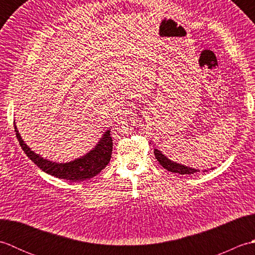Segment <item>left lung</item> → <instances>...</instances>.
Wrapping results in <instances>:
<instances>
[{
	"instance_id": "left-lung-1",
	"label": "left lung",
	"mask_w": 255,
	"mask_h": 255,
	"mask_svg": "<svg viewBox=\"0 0 255 255\" xmlns=\"http://www.w3.org/2000/svg\"><path fill=\"white\" fill-rule=\"evenodd\" d=\"M154 155H155V159L159 161V163L163 166L165 170L170 171L172 173H178V174H194V173L199 172V170H197V169H193V167L176 163V162L167 159L166 156L158 149H154ZM210 170H213V169H210ZM205 171L207 172V170H204V172Z\"/></svg>"
}]
</instances>
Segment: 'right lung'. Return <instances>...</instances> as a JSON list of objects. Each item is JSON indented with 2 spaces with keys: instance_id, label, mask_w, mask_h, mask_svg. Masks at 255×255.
Returning a JSON list of instances; mask_svg holds the SVG:
<instances>
[{
  "instance_id": "right-lung-1",
  "label": "right lung",
  "mask_w": 255,
  "mask_h": 255,
  "mask_svg": "<svg viewBox=\"0 0 255 255\" xmlns=\"http://www.w3.org/2000/svg\"><path fill=\"white\" fill-rule=\"evenodd\" d=\"M14 127L16 137H17L20 147L24 150L26 155L47 174L58 178H63V180L72 182L88 180V178H92L99 174L111 161L113 151L111 129H107L95 147L83 156L73 161L66 162V163H58V162L44 159L39 154L35 153L21 139L16 125H14Z\"/></svg>"
}]
</instances>
